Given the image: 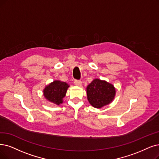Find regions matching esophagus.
<instances>
[{
    "label": "esophagus",
    "mask_w": 159,
    "mask_h": 159,
    "mask_svg": "<svg viewBox=\"0 0 159 159\" xmlns=\"http://www.w3.org/2000/svg\"><path fill=\"white\" fill-rule=\"evenodd\" d=\"M82 82L80 80H75L74 81V84L77 86H81Z\"/></svg>",
    "instance_id": "34e87169"
}]
</instances>
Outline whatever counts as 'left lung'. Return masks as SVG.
Returning <instances> with one entry per match:
<instances>
[{"label":"left lung","instance_id":"obj_1","mask_svg":"<svg viewBox=\"0 0 159 159\" xmlns=\"http://www.w3.org/2000/svg\"><path fill=\"white\" fill-rule=\"evenodd\" d=\"M114 86L104 80L94 79L87 87L88 101L96 108L110 104L116 95Z\"/></svg>","mask_w":159,"mask_h":159}]
</instances>
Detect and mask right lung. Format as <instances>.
<instances>
[{
	"instance_id": "obj_1",
	"label": "right lung",
	"mask_w": 159,
	"mask_h": 159,
	"mask_svg": "<svg viewBox=\"0 0 159 159\" xmlns=\"http://www.w3.org/2000/svg\"><path fill=\"white\" fill-rule=\"evenodd\" d=\"M69 87L70 85L66 82L59 80L53 81L44 88L43 96L51 102L59 105L62 103V99L65 97Z\"/></svg>"
}]
</instances>
